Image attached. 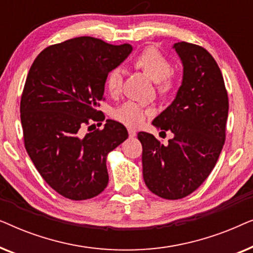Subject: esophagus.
<instances>
[{
    "mask_svg": "<svg viewBox=\"0 0 253 253\" xmlns=\"http://www.w3.org/2000/svg\"><path fill=\"white\" fill-rule=\"evenodd\" d=\"M127 132H129V137H130V138H133L134 136H136V131L132 130V129L127 130Z\"/></svg>",
    "mask_w": 253,
    "mask_h": 253,
    "instance_id": "1",
    "label": "esophagus"
}]
</instances>
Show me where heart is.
I'll return each mask as SVG.
<instances>
[{
	"mask_svg": "<svg viewBox=\"0 0 253 253\" xmlns=\"http://www.w3.org/2000/svg\"><path fill=\"white\" fill-rule=\"evenodd\" d=\"M134 64L158 83V89L161 93H168L174 87V78L171 76V63L157 48L148 47L134 58ZM122 69L114 68L107 74L106 87L110 94L116 95L122 88ZM152 114V109L140 103L126 101L113 110V117L117 122L129 127L143 126L146 117Z\"/></svg>",
	"mask_w": 253,
	"mask_h": 253,
	"instance_id": "b5f03b06",
	"label": "heart"
}]
</instances>
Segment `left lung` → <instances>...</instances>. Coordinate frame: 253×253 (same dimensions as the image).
I'll use <instances>...</instances> for the list:
<instances>
[{"mask_svg":"<svg viewBox=\"0 0 253 253\" xmlns=\"http://www.w3.org/2000/svg\"><path fill=\"white\" fill-rule=\"evenodd\" d=\"M174 48L183 63L182 85L171 105L152 122L174 138L164 145L153 134L138 133L145 184L169 200L189 196L209 177L226 140L229 109L222 74L212 55L185 41Z\"/></svg>","mask_w":253,"mask_h":253,"instance_id":"obj_1","label":"left lung"}]
</instances>
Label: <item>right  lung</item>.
<instances>
[{"mask_svg":"<svg viewBox=\"0 0 253 253\" xmlns=\"http://www.w3.org/2000/svg\"><path fill=\"white\" fill-rule=\"evenodd\" d=\"M131 50L129 43L79 37L44 48L31 65L20 99L24 144L47 184L65 198H93L108 184L107 155L127 138L126 126L107 120L102 129L83 127L105 120L96 108L107 74Z\"/></svg>","mask_w":253,"mask_h":253,"instance_id":"right-lung-1","label":"right lung"}]
</instances>
